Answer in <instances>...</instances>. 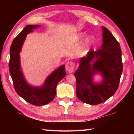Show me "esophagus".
Masks as SVG:
<instances>
[{
	"mask_svg": "<svg viewBox=\"0 0 134 134\" xmlns=\"http://www.w3.org/2000/svg\"><path fill=\"white\" fill-rule=\"evenodd\" d=\"M65 69L70 73H72L74 69V64L71 62H68L65 64Z\"/></svg>",
	"mask_w": 134,
	"mask_h": 134,
	"instance_id": "obj_1",
	"label": "esophagus"
}]
</instances>
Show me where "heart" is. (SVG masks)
<instances>
[{"label":"heart","mask_w":134,"mask_h":134,"mask_svg":"<svg viewBox=\"0 0 134 134\" xmlns=\"http://www.w3.org/2000/svg\"><path fill=\"white\" fill-rule=\"evenodd\" d=\"M85 35H86V34L84 32H81L80 34H79L77 35V39L81 40L84 37H85ZM90 42H91V38H90V37L86 38V39L85 40V42H84V44H83L84 47H85V48L87 47L90 45Z\"/></svg>","instance_id":"obj_1"}]
</instances>
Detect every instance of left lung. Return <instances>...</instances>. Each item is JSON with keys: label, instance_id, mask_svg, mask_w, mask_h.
<instances>
[{"label": "left lung", "instance_id": "left-lung-1", "mask_svg": "<svg viewBox=\"0 0 134 134\" xmlns=\"http://www.w3.org/2000/svg\"><path fill=\"white\" fill-rule=\"evenodd\" d=\"M102 29L101 48L96 51L91 49L81 58L79 69L74 72L77 96L83 102L93 105L102 103L114 94L123 70L119 42L107 28L102 26ZM98 73L103 76V80L96 83L93 77Z\"/></svg>", "mask_w": 134, "mask_h": 134}]
</instances>
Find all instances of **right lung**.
<instances>
[{
	"mask_svg": "<svg viewBox=\"0 0 134 134\" xmlns=\"http://www.w3.org/2000/svg\"><path fill=\"white\" fill-rule=\"evenodd\" d=\"M40 26L37 25H28L13 40L10 48L9 63L10 74L15 91L26 102L35 106H43L51 102L55 96L57 85L66 75L65 65H62L51 72L41 86L35 87L29 85L25 79L21 70L19 53L26 35Z\"/></svg>",
	"mask_w": 134,
	"mask_h": 134,
	"instance_id": "obj_1",
	"label": "right lung"
}]
</instances>
